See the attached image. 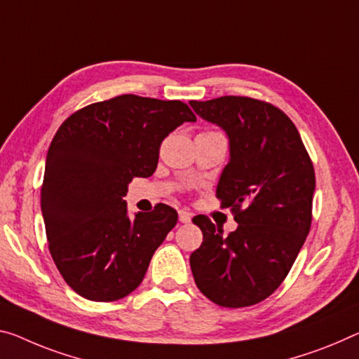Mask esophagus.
Returning a JSON list of instances; mask_svg holds the SVG:
<instances>
[{
	"label": "esophagus",
	"mask_w": 359,
	"mask_h": 359,
	"mask_svg": "<svg viewBox=\"0 0 359 359\" xmlns=\"http://www.w3.org/2000/svg\"><path fill=\"white\" fill-rule=\"evenodd\" d=\"M192 218V215L187 210H180V222L181 223H189Z\"/></svg>",
	"instance_id": "obj_1"
}]
</instances>
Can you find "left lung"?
Wrapping results in <instances>:
<instances>
[{
  "label": "left lung",
  "instance_id": "obj_1",
  "mask_svg": "<svg viewBox=\"0 0 359 359\" xmlns=\"http://www.w3.org/2000/svg\"><path fill=\"white\" fill-rule=\"evenodd\" d=\"M191 106L229 136L231 158L217 197L237 223L223 236L205 215L192 218L203 234L189 258L192 276L219 306L257 305L283 284L310 233L313 162L294 122L273 104L222 96Z\"/></svg>",
  "mask_w": 359,
  "mask_h": 359
}]
</instances>
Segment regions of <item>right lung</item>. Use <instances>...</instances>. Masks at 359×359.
Listing matches in <instances>:
<instances>
[{
    "label": "right lung",
    "mask_w": 359,
    "mask_h": 359,
    "mask_svg": "<svg viewBox=\"0 0 359 359\" xmlns=\"http://www.w3.org/2000/svg\"><path fill=\"white\" fill-rule=\"evenodd\" d=\"M184 122H196L184 102L122 95L76 110L59 126L41 212L53 260L79 295L115 302L142 283L178 213L157 203L130 219L123 197L131 180L156 172L162 141Z\"/></svg>",
    "instance_id": "add662e5"
}]
</instances>
